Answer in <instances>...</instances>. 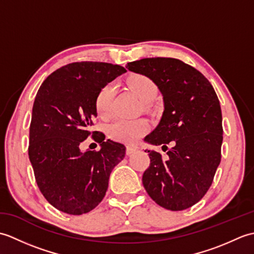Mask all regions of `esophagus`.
Returning <instances> with one entry per match:
<instances>
[{
  "label": "esophagus",
  "mask_w": 254,
  "mask_h": 254,
  "mask_svg": "<svg viewBox=\"0 0 254 254\" xmlns=\"http://www.w3.org/2000/svg\"><path fill=\"white\" fill-rule=\"evenodd\" d=\"M138 149L137 146H127V155L130 156L132 154H134Z\"/></svg>",
  "instance_id": "1"
}]
</instances>
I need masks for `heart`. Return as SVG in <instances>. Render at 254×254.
I'll list each match as a JSON object with an SVG mask.
<instances>
[{"mask_svg": "<svg viewBox=\"0 0 254 254\" xmlns=\"http://www.w3.org/2000/svg\"><path fill=\"white\" fill-rule=\"evenodd\" d=\"M127 85L134 96L144 105L152 102L157 95V88H156L155 84L143 75L132 76L128 79ZM115 91V85L108 84L105 87H102L97 95L96 110L100 118L108 119L111 117ZM148 123L145 120L119 119L108 127V134L115 141L131 144L135 143L138 138H141L148 131Z\"/></svg>", "mask_w": 254, "mask_h": 254, "instance_id": "b5f03b06", "label": "heart"}]
</instances>
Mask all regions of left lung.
Masks as SVG:
<instances>
[{
    "instance_id": "8db88e82",
    "label": "left lung",
    "mask_w": 254,
    "mask_h": 254,
    "mask_svg": "<svg viewBox=\"0 0 254 254\" xmlns=\"http://www.w3.org/2000/svg\"><path fill=\"white\" fill-rule=\"evenodd\" d=\"M127 68L152 79L163 96L160 122L145 141L156 146L175 145L166 159L147 150L150 164L142 178L145 190L166 209L191 207L207 192L222 157L217 95L201 72L178 59H142L127 63Z\"/></svg>"
}]
</instances>
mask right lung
I'll list each match as a JSON object with an SVG mask.
<instances>
[{
	"instance_id": "1",
	"label": "right lung",
	"mask_w": 254,
	"mask_h": 254,
	"mask_svg": "<svg viewBox=\"0 0 254 254\" xmlns=\"http://www.w3.org/2000/svg\"><path fill=\"white\" fill-rule=\"evenodd\" d=\"M126 72L110 63H71L49 75L36 95L29 160L41 193L63 213L82 215L94 209L106 195L112 169L126 156L123 144L105 142L97 131L93 136L100 150L79 148L97 117V95Z\"/></svg>"
}]
</instances>
